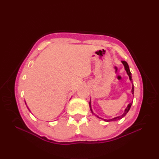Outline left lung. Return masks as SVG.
<instances>
[{
  "instance_id": "obj_1",
  "label": "left lung",
  "mask_w": 159,
  "mask_h": 159,
  "mask_svg": "<svg viewBox=\"0 0 159 159\" xmlns=\"http://www.w3.org/2000/svg\"><path fill=\"white\" fill-rule=\"evenodd\" d=\"M121 63H123V65H124V68H125V70L126 71L127 74L128 75V76H129L130 80L131 82H133V81H132V80H133V79H132L131 72H130V71L129 66H128L127 62H126V61H121ZM131 92H132V94H133H133H134V85H133V88H132ZM132 103H133V102H130V104H128V106H127V107L126 108V109H125L124 113H123L122 115H121V116H117V117H114V118H112V119H111V120H105V119H102V118H101V117H100L98 116L97 115H96V116H97L98 117L100 118V119H102V120H104V121H117V120H121V118H123L125 116H126V115L127 114V113L128 112V111L130 110V107H131V105H132ZM89 107H90V110H91V111H92L93 114H94V113H93V112L92 109V107H91V100H90V102H89ZM94 115H95V114H94Z\"/></svg>"
}]
</instances>
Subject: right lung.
Segmentation results:
<instances>
[{
    "mask_svg": "<svg viewBox=\"0 0 159 159\" xmlns=\"http://www.w3.org/2000/svg\"><path fill=\"white\" fill-rule=\"evenodd\" d=\"M27 108H28V107H27ZM28 109H29V108H28Z\"/></svg>",
    "mask_w": 159,
    "mask_h": 159,
    "instance_id": "1",
    "label": "right lung"
}]
</instances>
